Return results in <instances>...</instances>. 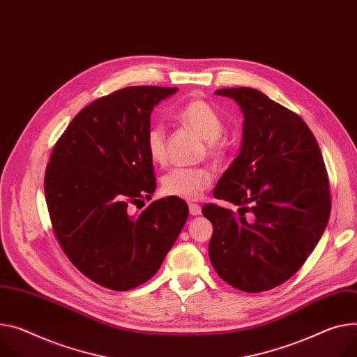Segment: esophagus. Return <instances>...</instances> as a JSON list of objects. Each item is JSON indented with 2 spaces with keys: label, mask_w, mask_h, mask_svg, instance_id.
Here are the masks:
<instances>
[{
  "label": "esophagus",
  "mask_w": 357,
  "mask_h": 357,
  "mask_svg": "<svg viewBox=\"0 0 357 357\" xmlns=\"http://www.w3.org/2000/svg\"><path fill=\"white\" fill-rule=\"evenodd\" d=\"M188 210H190V214H191V215H199V214H202V207H200L199 204H195V203H191V204L188 206Z\"/></svg>",
  "instance_id": "1"
}]
</instances>
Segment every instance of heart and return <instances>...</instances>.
<instances>
[{
	"instance_id": "1",
	"label": "heart",
	"mask_w": 357,
	"mask_h": 357,
	"mask_svg": "<svg viewBox=\"0 0 357 357\" xmlns=\"http://www.w3.org/2000/svg\"><path fill=\"white\" fill-rule=\"evenodd\" d=\"M177 120L197 132L208 144V154L222 158L223 149L215 142L223 132V121L215 109L202 98L184 102L177 112ZM146 150L151 161L161 164L166 161V128L162 124H153L146 132ZM213 181V173L207 167L185 169L176 167L161 178L162 193L170 197L193 202L199 200Z\"/></svg>"
}]
</instances>
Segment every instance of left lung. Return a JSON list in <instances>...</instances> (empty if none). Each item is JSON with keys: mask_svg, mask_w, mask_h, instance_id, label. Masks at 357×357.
<instances>
[{"mask_svg": "<svg viewBox=\"0 0 357 357\" xmlns=\"http://www.w3.org/2000/svg\"><path fill=\"white\" fill-rule=\"evenodd\" d=\"M243 113L238 155L206 204L213 225L210 261L226 283L259 293L290 279L319 243L331 215V188L319 144L297 114L250 87L222 89ZM252 213L251 220L243 214Z\"/></svg>", "mask_w": 357, "mask_h": 357, "instance_id": "obj_1", "label": "left lung"}]
</instances>
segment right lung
<instances>
[{
  "mask_svg": "<svg viewBox=\"0 0 357 357\" xmlns=\"http://www.w3.org/2000/svg\"><path fill=\"white\" fill-rule=\"evenodd\" d=\"M177 90L126 87L93 101L50 157L44 190L54 233L71 263L102 287L124 291L151 279L188 217L177 197L130 211L155 190L146 132L153 108Z\"/></svg>",
  "mask_w": 357,
  "mask_h": 357,
  "instance_id": "obj_1",
  "label": "right lung"
}]
</instances>
